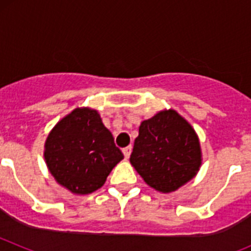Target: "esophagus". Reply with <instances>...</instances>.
Masks as SVG:
<instances>
[{
	"label": "esophagus",
	"mask_w": 251,
	"mask_h": 251,
	"mask_svg": "<svg viewBox=\"0 0 251 251\" xmlns=\"http://www.w3.org/2000/svg\"><path fill=\"white\" fill-rule=\"evenodd\" d=\"M130 153H132V146H128V147L123 148V154L126 158H129Z\"/></svg>",
	"instance_id": "esophagus-1"
}]
</instances>
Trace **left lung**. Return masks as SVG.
<instances>
[{"instance_id":"obj_1","label":"left lung","mask_w":251,"mask_h":251,"mask_svg":"<svg viewBox=\"0 0 251 251\" xmlns=\"http://www.w3.org/2000/svg\"><path fill=\"white\" fill-rule=\"evenodd\" d=\"M129 161L148 186L174 192L200 170L199 137L176 110H162L141 123Z\"/></svg>"}]
</instances>
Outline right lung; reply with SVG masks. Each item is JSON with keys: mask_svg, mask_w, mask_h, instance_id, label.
Wrapping results in <instances>:
<instances>
[{"mask_svg": "<svg viewBox=\"0 0 251 251\" xmlns=\"http://www.w3.org/2000/svg\"><path fill=\"white\" fill-rule=\"evenodd\" d=\"M44 157L57 183L73 194L88 195L104 185L124 156L99 113L76 108L49 133Z\"/></svg>", "mask_w": 251, "mask_h": 251, "instance_id": "right-lung-1", "label": "right lung"}]
</instances>
